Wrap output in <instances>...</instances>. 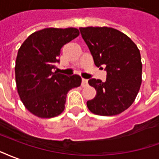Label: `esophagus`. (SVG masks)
Wrapping results in <instances>:
<instances>
[{"mask_svg": "<svg viewBox=\"0 0 159 159\" xmlns=\"http://www.w3.org/2000/svg\"><path fill=\"white\" fill-rule=\"evenodd\" d=\"M88 84V80L86 79H82V82H81V85L84 87V86H86Z\"/></svg>", "mask_w": 159, "mask_h": 159, "instance_id": "obj_1", "label": "esophagus"}]
</instances>
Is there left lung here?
Listing matches in <instances>:
<instances>
[{
  "label": "left lung",
  "mask_w": 159,
  "mask_h": 159,
  "mask_svg": "<svg viewBox=\"0 0 159 159\" xmlns=\"http://www.w3.org/2000/svg\"><path fill=\"white\" fill-rule=\"evenodd\" d=\"M95 65L105 68L107 79H90L88 83L97 91L87 101L91 113L102 116L119 114L130 107L141 84V53L130 38L108 27L80 28Z\"/></svg>",
  "instance_id": "8db88e82"
}]
</instances>
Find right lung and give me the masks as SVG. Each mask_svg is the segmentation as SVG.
I'll return each instance as SVG.
<instances>
[{"instance_id": "1", "label": "right lung", "mask_w": 159, "mask_h": 159, "mask_svg": "<svg viewBox=\"0 0 159 159\" xmlns=\"http://www.w3.org/2000/svg\"><path fill=\"white\" fill-rule=\"evenodd\" d=\"M75 28H47L31 34L18 50L15 78L21 101L40 118H53L65 108L67 94L81 84L78 75L53 72L60 62V50L78 36Z\"/></svg>"}]
</instances>
